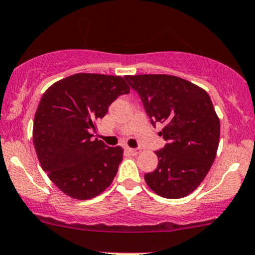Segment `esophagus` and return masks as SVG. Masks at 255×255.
Wrapping results in <instances>:
<instances>
[{
	"instance_id": "esophagus-1",
	"label": "esophagus",
	"mask_w": 255,
	"mask_h": 255,
	"mask_svg": "<svg viewBox=\"0 0 255 255\" xmlns=\"http://www.w3.org/2000/svg\"><path fill=\"white\" fill-rule=\"evenodd\" d=\"M128 153H130L131 155H137V154H139V151L141 149L139 148H127Z\"/></svg>"
}]
</instances>
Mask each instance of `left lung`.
<instances>
[{
  "mask_svg": "<svg viewBox=\"0 0 255 255\" xmlns=\"http://www.w3.org/2000/svg\"><path fill=\"white\" fill-rule=\"evenodd\" d=\"M138 94L153 127L161 125L166 144L158 167L145 173L148 187L166 199H181L201 184L219 144L220 123L211 97L193 83L168 74L125 76Z\"/></svg>",
  "mask_w": 255,
  "mask_h": 255,
  "instance_id": "1",
  "label": "left lung"
}]
</instances>
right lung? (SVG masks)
Instances as JSON below:
<instances>
[{"mask_svg":"<svg viewBox=\"0 0 255 255\" xmlns=\"http://www.w3.org/2000/svg\"><path fill=\"white\" fill-rule=\"evenodd\" d=\"M128 93L119 76L77 73L43 94L33 120V144L42 168L66 195L93 199L113 182L124 150L94 139L91 131L114 100Z\"/></svg>","mask_w":255,"mask_h":255,"instance_id":"obj_1","label":"right lung"}]
</instances>
